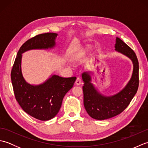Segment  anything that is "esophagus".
Segmentation results:
<instances>
[{
  "label": "esophagus",
  "instance_id": "obj_1",
  "mask_svg": "<svg viewBox=\"0 0 148 148\" xmlns=\"http://www.w3.org/2000/svg\"><path fill=\"white\" fill-rule=\"evenodd\" d=\"M81 83H82V81H81V78L77 77L76 81V85H80Z\"/></svg>",
  "mask_w": 148,
  "mask_h": 148
}]
</instances>
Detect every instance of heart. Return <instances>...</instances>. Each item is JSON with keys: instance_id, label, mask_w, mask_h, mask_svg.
<instances>
[{"instance_id": "heart-1", "label": "heart", "mask_w": 148, "mask_h": 148, "mask_svg": "<svg viewBox=\"0 0 148 148\" xmlns=\"http://www.w3.org/2000/svg\"><path fill=\"white\" fill-rule=\"evenodd\" d=\"M90 47L89 46H88L85 47L84 49H83L82 50H81V51H78L76 53H74V54H72L71 55V59L72 61L79 60H80L84 55L86 54V53L88 51V50L90 49Z\"/></svg>"}]
</instances>
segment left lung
<instances>
[{"label":"left lung","mask_w":148,"mask_h":148,"mask_svg":"<svg viewBox=\"0 0 148 148\" xmlns=\"http://www.w3.org/2000/svg\"><path fill=\"white\" fill-rule=\"evenodd\" d=\"M115 50L129 58L134 69L131 79L120 92L112 96L100 93L92 83V72L82 74L84 106L88 114L93 119L103 120L120 114L129 105L139 87V62L136 53L127 44L116 37Z\"/></svg>","instance_id":"left-lung-1"}]
</instances>
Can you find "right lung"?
Returning a JSON list of instances; mask_svg holds the SVG:
<instances>
[{
	"mask_svg": "<svg viewBox=\"0 0 148 148\" xmlns=\"http://www.w3.org/2000/svg\"><path fill=\"white\" fill-rule=\"evenodd\" d=\"M57 36L56 33H45L27 40L19 49L11 70V78L16 100L25 112L41 121L49 120L58 114L63 99L73 86L76 77L52 75L39 85L29 84L21 72L22 53L31 49L54 48Z\"/></svg>",
	"mask_w": 148,
	"mask_h": 148,
	"instance_id": "1",
	"label": "right lung"
}]
</instances>
